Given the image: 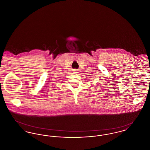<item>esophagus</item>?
I'll list each match as a JSON object with an SVG mask.
<instances>
[{
    "label": "esophagus",
    "instance_id": "1",
    "mask_svg": "<svg viewBox=\"0 0 150 150\" xmlns=\"http://www.w3.org/2000/svg\"><path fill=\"white\" fill-rule=\"evenodd\" d=\"M75 72H76V73H77V72H76V71H78V70H75Z\"/></svg>",
    "mask_w": 150,
    "mask_h": 150
}]
</instances>
